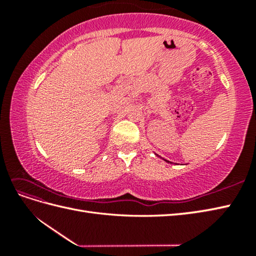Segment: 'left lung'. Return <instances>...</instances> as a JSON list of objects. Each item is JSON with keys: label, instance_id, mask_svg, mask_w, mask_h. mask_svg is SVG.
<instances>
[{"label": "left lung", "instance_id": "1", "mask_svg": "<svg viewBox=\"0 0 256 256\" xmlns=\"http://www.w3.org/2000/svg\"><path fill=\"white\" fill-rule=\"evenodd\" d=\"M167 162H168V160H167Z\"/></svg>", "mask_w": 256, "mask_h": 256}]
</instances>
